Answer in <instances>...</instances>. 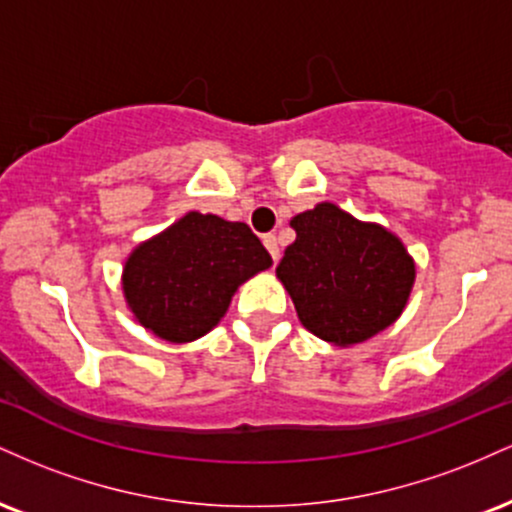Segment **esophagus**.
I'll return each mask as SVG.
<instances>
[{
	"label": "esophagus",
	"mask_w": 512,
	"mask_h": 512,
	"mask_svg": "<svg viewBox=\"0 0 512 512\" xmlns=\"http://www.w3.org/2000/svg\"><path fill=\"white\" fill-rule=\"evenodd\" d=\"M262 240H264V248H267L269 255H272V260L279 262V257H281V252H279V240H276L274 233H267V236H264Z\"/></svg>",
	"instance_id": "obj_1"
}]
</instances>
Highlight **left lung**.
<instances>
[{
    "label": "left lung",
    "mask_w": 512,
    "mask_h": 512,
    "mask_svg": "<svg viewBox=\"0 0 512 512\" xmlns=\"http://www.w3.org/2000/svg\"><path fill=\"white\" fill-rule=\"evenodd\" d=\"M296 240L276 276L315 337L337 346L366 342L402 315L414 262L385 228L361 223L330 202L293 216Z\"/></svg>",
    "instance_id": "8db88e82"
}]
</instances>
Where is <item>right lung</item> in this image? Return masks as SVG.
I'll return each mask as SVG.
<instances>
[{"label":"right lung","mask_w":512,"mask_h":512,"mask_svg":"<svg viewBox=\"0 0 512 512\" xmlns=\"http://www.w3.org/2000/svg\"><path fill=\"white\" fill-rule=\"evenodd\" d=\"M272 267L248 223L190 211L129 255L122 289L134 317L166 342H192L226 315L245 279Z\"/></svg>","instance_id":"1"}]
</instances>
